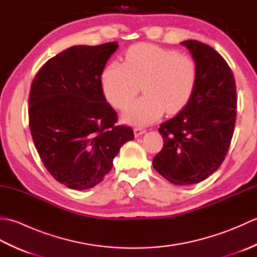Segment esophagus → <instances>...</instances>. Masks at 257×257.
Wrapping results in <instances>:
<instances>
[{
    "mask_svg": "<svg viewBox=\"0 0 257 257\" xmlns=\"http://www.w3.org/2000/svg\"><path fill=\"white\" fill-rule=\"evenodd\" d=\"M146 132H147V130H146V129H144V128H141V127H136V128L134 129L135 137H140L141 135L146 134Z\"/></svg>",
    "mask_w": 257,
    "mask_h": 257,
    "instance_id": "1",
    "label": "esophagus"
}]
</instances>
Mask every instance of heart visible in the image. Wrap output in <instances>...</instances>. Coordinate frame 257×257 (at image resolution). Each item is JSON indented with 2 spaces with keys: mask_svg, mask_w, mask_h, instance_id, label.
<instances>
[{
  "mask_svg": "<svg viewBox=\"0 0 257 257\" xmlns=\"http://www.w3.org/2000/svg\"><path fill=\"white\" fill-rule=\"evenodd\" d=\"M196 83L198 66L192 57L146 43L130 47L124 64L112 62L101 75L103 94L117 108L132 102L143 87L145 96L122 113L123 121L136 125L157 121L165 110H182L192 98Z\"/></svg>",
  "mask_w": 257,
  "mask_h": 257,
  "instance_id": "1",
  "label": "heart"
}]
</instances>
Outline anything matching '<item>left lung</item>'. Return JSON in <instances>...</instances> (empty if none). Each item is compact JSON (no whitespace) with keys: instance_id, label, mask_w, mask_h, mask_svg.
<instances>
[{"instance_id":"left-lung-1","label":"left lung","mask_w":257,"mask_h":257,"mask_svg":"<svg viewBox=\"0 0 257 257\" xmlns=\"http://www.w3.org/2000/svg\"><path fill=\"white\" fill-rule=\"evenodd\" d=\"M198 66V83L189 103L160 124L163 147L152 165L168 181H203L225 159L236 118V86L232 70L214 48L184 41Z\"/></svg>"}]
</instances>
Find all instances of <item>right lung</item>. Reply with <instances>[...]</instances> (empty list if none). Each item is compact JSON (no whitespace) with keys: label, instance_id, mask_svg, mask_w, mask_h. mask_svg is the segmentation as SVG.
Listing matches in <instances>:
<instances>
[{"label":"right lung","instance_id":"1","mask_svg":"<svg viewBox=\"0 0 257 257\" xmlns=\"http://www.w3.org/2000/svg\"><path fill=\"white\" fill-rule=\"evenodd\" d=\"M117 42L77 45L43 65L31 85L30 130L47 171L74 190L94 188L111 170L133 129L116 125L117 112L101 87Z\"/></svg>","mask_w":257,"mask_h":257}]
</instances>
